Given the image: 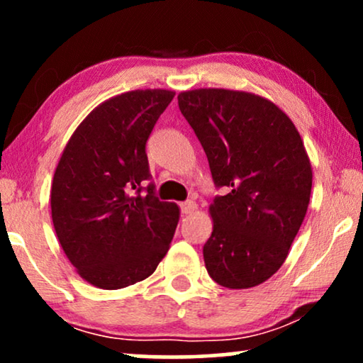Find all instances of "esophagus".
I'll return each mask as SVG.
<instances>
[{"label": "esophagus", "mask_w": 363, "mask_h": 363, "mask_svg": "<svg viewBox=\"0 0 363 363\" xmlns=\"http://www.w3.org/2000/svg\"><path fill=\"white\" fill-rule=\"evenodd\" d=\"M183 215H191V213L196 211V203L195 201H185L180 205Z\"/></svg>", "instance_id": "1"}]
</instances>
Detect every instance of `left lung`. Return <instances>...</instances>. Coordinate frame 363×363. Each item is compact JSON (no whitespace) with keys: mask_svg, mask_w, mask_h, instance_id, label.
<instances>
[{"mask_svg":"<svg viewBox=\"0 0 363 363\" xmlns=\"http://www.w3.org/2000/svg\"><path fill=\"white\" fill-rule=\"evenodd\" d=\"M225 196L210 205L213 233L203 246L210 277L250 289L276 274L289 255L311 200L312 167L289 117L266 97L231 89L178 94Z\"/></svg>","mask_w":363,"mask_h":363,"instance_id":"8db88e82","label":"left lung"}]
</instances>
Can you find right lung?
<instances>
[{"label": "right lung", "mask_w": 363, "mask_h": 363, "mask_svg": "<svg viewBox=\"0 0 363 363\" xmlns=\"http://www.w3.org/2000/svg\"><path fill=\"white\" fill-rule=\"evenodd\" d=\"M175 92L137 89L94 108L69 138L54 172L51 215L77 274L122 289L153 274L170 250L180 208L160 201L145 145Z\"/></svg>", "instance_id": "right-lung-1"}]
</instances>
